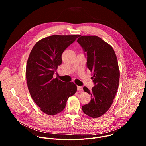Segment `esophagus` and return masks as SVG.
Segmentation results:
<instances>
[{
    "label": "esophagus",
    "instance_id": "obj_1",
    "mask_svg": "<svg viewBox=\"0 0 146 146\" xmlns=\"http://www.w3.org/2000/svg\"><path fill=\"white\" fill-rule=\"evenodd\" d=\"M77 90H78V91H82V90H83L82 87H81V86H77Z\"/></svg>",
    "mask_w": 146,
    "mask_h": 146
}]
</instances>
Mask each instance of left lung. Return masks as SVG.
I'll return each mask as SVG.
<instances>
[{
  "label": "left lung",
  "instance_id": "1",
  "mask_svg": "<svg viewBox=\"0 0 146 146\" xmlns=\"http://www.w3.org/2000/svg\"><path fill=\"white\" fill-rule=\"evenodd\" d=\"M77 41L86 53L87 67L92 73L91 78L95 84L91 90L83 88L91 95V99L82 106V110L91 118H98L109 110L118 90L117 58L113 47L96 36H81Z\"/></svg>",
  "mask_w": 146,
  "mask_h": 146
}]
</instances>
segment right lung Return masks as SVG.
<instances>
[{"instance_id": "1", "label": "right lung", "mask_w": 146, "mask_h": 146, "mask_svg": "<svg viewBox=\"0 0 146 146\" xmlns=\"http://www.w3.org/2000/svg\"><path fill=\"white\" fill-rule=\"evenodd\" d=\"M80 36L54 35L38 41L29 55L26 78L31 96L46 114L54 115L65 109L68 98L77 91L73 82L53 77L62 64L63 52Z\"/></svg>"}]
</instances>
